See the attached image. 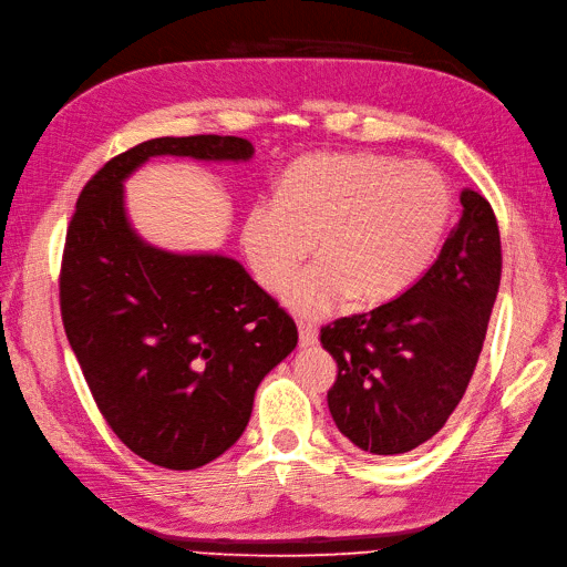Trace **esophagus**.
<instances>
[{
  "instance_id": "esophagus-1",
  "label": "esophagus",
  "mask_w": 567,
  "mask_h": 567,
  "mask_svg": "<svg viewBox=\"0 0 567 567\" xmlns=\"http://www.w3.org/2000/svg\"><path fill=\"white\" fill-rule=\"evenodd\" d=\"M298 344L300 347H316L318 344V330L312 324H306V322H300L298 324Z\"/></svg>"
}]
</instances>
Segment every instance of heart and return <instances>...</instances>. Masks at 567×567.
Wrapping results in <instances>:
<instances>
[{
  "mask_svg": "<svg viewBox=\"0 0 567 567\" xmlns=\"http://www.w3.org/2000/svg\"><path fill=\"white\" fill-rule=\"evenodd\" d=\"M454 198L432 165L373 153L296 159L243 218L240 245L264 291H279L309 243L319 261L286 285L281 300L318 320L354 298L361 306L405 293L430 269Z\"/></svg>",
  "mask_w": 567,
  "mask_h": 567,
  "instance_id": "1",
  "label": "heart"
}]
</instances>
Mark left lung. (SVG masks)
I'll list each match as a JSON object with an SVG mask.
<instances>
[{"instance_id":"1","label":"left lung","mask_w":567,"mask_h":567,"mask_svg":"<svg viewBox=\"0 0 567 567\" xmlns=\"http://www.w3.org/2000/svg\"><path fill=\"white\" fill-rule=\"evenodd\" d=\"M463 216L405 293L320 330L337 361L327 405L357 449L398 456L446 424L483 351L502 245L493 206L465 188Z\"/></svg>"}]
</instances>
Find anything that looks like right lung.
Segmentation results:
<instances>
[{
	"label": "right lung",
	"mask_w": 567,
	"mask_h": 567,
	"mask_svg": "<svg viewBox=\"0 0 567 567\" xmlns=\"http://www.w3.org/2000/svg\"><path fill=\"white\" fill-rule=\"evenodd\" d=\"M235 135L155 137L84 184L60 264V312L99 412L141 458L194 471L243 436L255 390L298 344L293 318L223 255L143 243L123 179L155 155L249 159Z\"/></svg>",
	"instance_id": "add662e5"
}]
</instances>
